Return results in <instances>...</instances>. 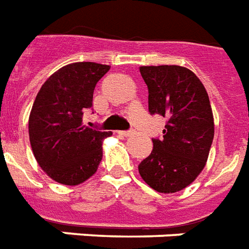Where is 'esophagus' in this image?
Here are the masks:
<instances>
[{
	"label": "esophagus",
	"mask_w": 249,
	"mask_h": 249,
	"mask_svg": "<svg viewBox=\"0 0 249 249\" xmlns=\"http://www.w3.org/2000/svg\"><path fill=\"white\" fill-rule=\"evenodd\" d=\"M119 134L124 136V137H128V136H130V134H133V130H120Z\"/></svg>",
	"instance_id": "1"
}]
</instances>
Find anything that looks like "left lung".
Here are the masks:
<instances>
[{"mask_svg": "<svg viewBox=\"0 0 249 249\" xmlns=\"http://www.w3.org/2000/svg\"><path fill=\"white\" fill-rule=\"evenodd\" d=\"M149 112L166 117L163 137L153 139L140 176L158 193L171 194L193 183L206 166L213 140V116L206 88L181 66H142Z\"/></svg>", "mask_w": 249, "mask_h": 249, "instance_id": "1", "label": "left lung"}]
</instances>
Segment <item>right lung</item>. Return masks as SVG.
I'll return each mask as SVG.
<instances>
[{"instance_id": "right-lung-1", "label": "right lung", "mask_w": 249, "mask_h": 249, "mask_svg": "<svg viewBox=\"0 0 249 249\" xmlns=\"http://www.w3.org/2000/svg\"><path fill=\"white\" fill-rule=\"evenodd\" d=\"M109 66L78 62L59 68L36 95L29 137L34 157L58 183L76 186L96 173L103 158V140L109 132L83 125V112L92 107L96 83Z\"/></svg>"}]
</instances>
